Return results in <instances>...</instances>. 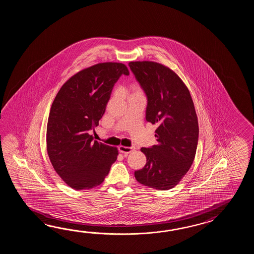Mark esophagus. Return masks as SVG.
<instances>
[{
	"instance_id": "obj_1",
	"label": "esophagus",
	"mask_w": 254,
	"mask_h": 254,
	"mask_svg": "<svg viewBox=\"0 0 254 254\" xmlns=\"http://www.w3.org/2000/svg\"><path fill=\"white\" fill-rule=\"evenodd\" d=\"M119 151L121 153H124L125 155H128L129 153H130L131 151H133L135 150L134 146H131V147H125V146H119Z\"/></svg>"
}]
</instances>
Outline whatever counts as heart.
Returning <instances> with one entry per match:
<instances>
[{"label": "heart", "mask_w": 254, "mask_h": 254, "mask_svg": "<svg viewBox=\"0 0 254 254\" xmlns=\"http://www.w3.org/2000/svg\"><path fill=\"white\" fill-rule=\"evenodd\" d=\"M135 93H140V89L137 86H133L131 89V94H135Z\"/></svg>", "instance_id": "heart-1"}]
</instances>
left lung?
I'll list each match as a JSON object with an SVG mask.
<instances>
[{"instance_id": "8db88e82", "label": "left lung", "mask_w": 254, "mask_h": 254, "mask_svg": "<svg viewBox=\"0 0 254 254\" xmlns=\"http://www.w3.org/2000/svg\"><path fill=\"white\" fill-rule=\"evenodd\" d=\"M147 97L145 119L156 124V145L141 148L145 166L135 179L150 188L165 190L184 178L194 160L199 139L198 119L188 88L174 71L154 62H130Z\"/></svg>"}]
</instances>
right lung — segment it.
<instances>
[{
    "instance_id": "obj_1",
    "label": "right lung",
    "mask_w": 254,
    "mask_h": 254,
    "mask_svg": "<svg viewBox=\"0 0 254 254\" xmlns=\"http://www.w3.org/2000/svg\"><path fill=\"white\" fill-rule=\"evenodd\" d=\"M129 75L123 64L103 63L79 71L60 89L47 124V151L54 170L70 188L92 189L103 183L117 148L93 140L114 84Z\"/></svg>"
}]
</instances>
